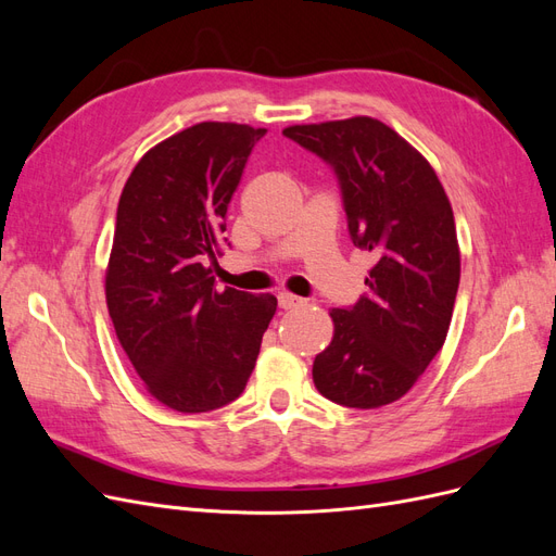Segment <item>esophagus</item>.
I'll use <instances>...</instances> for the list:
<instances>
[{"label":"esophagus","instance_id":"esophagus-1","mask_svg":"<svg viewBox=\"0 0 556 556\" xmlns=\"http://www.w3.org/2000/svg\"><path fill=\"white\" fill-rule=\"evenodd\" d=\"M301 304H304V299H301V296H294V294H288V292H280L278 294V306L282 311H292V308H296Z\"/></svg>","mask_w":556,"mask_h":556}]
</instances>
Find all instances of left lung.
Masks as SVG:
<instances>
[{"label":"left lung","instance_id":"8db88e82","mask_svg":"<svg viewBox=\"0 0 556 556\" xmlns=\"http://www.w3.org/2000/svg\"><path fill=\"white\" fill-rule=\"evenodd\" d=\"M282 134L339 178L350 239L374 252L368 292L331 308L333 339L313 362L317 392L348 408L399 401L445 343L462 260L450 199L431 164L376 117Z\"/></svg>","mask_w":556,"mask_h":556}]
</instances>
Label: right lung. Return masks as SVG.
Segmentation results:
<instances>
[{"label": "right lung", "mask_w": 556, "mask_h": 556, "mask_svg": "<svg viewBox=\"0 0 556 556\" xmlns=\"http://www.w3.org/2000/svg\"><path fill=\"white\" fill-rule=\"evenodd\" d=\"M264 134L237 123L182 129L148 150L117 201L109 315L148 394L178 413L241 396L278 306L274 294L217 292L213 276L231 194Z\"/></svg>", "instance_id": "right-lung-1"}]
</instances>
